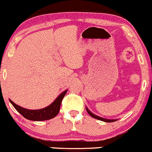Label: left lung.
Returning a JSON list of instances; mask_svg holds the SVG:
<instances>
[{"label": "left lung", "instance_id": "1", "mask_svg": "<svg viewBox=\"0 0 152 152\" xmlns=\"http://www.w3.org/2000/svg\"><path fill=\"white\" fill-rule=\"evenodd\" d=\"M86 108L87 112L88 113L89 115H90L91 117H93V118H96V119H98V120H100V121H104V122H113V121H116V119H106V118H102V117H99V116H98V115H95V114L92 113L91 112V111L89 110L86 107Z\"/></svg>", "mask_w": 152, "mask_h": 152}]
</instances>
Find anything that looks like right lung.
<instances>
[{"mask_svg": "<svg viewBox=\"0 0 152 152\" xmlns=\"http://www.w3.org/2000/svg\"><path fill=\"white\" fill-rule=\"evenodd\" d=\"M66 92L67 90H65L55 99V101L53 103H51V104L45 107V108L39 109V110H28V109L23 108V107H20V106L15 104V102H13L11 99H9V101L14 106V107L24 118L28 120H31V121H45V120L51 119L58 115L59 110H60L62 99L64 97Z\"/></svg>", "mask_w": 152, "mask_h": 152, "instance_id": "obj_1", "label": "right lung"}]
</instances>
